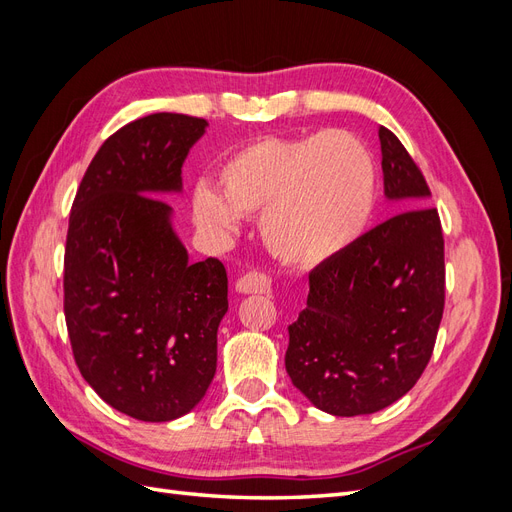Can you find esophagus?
<instances>
[{"mask_svg": "<svg viewBox=\"0 0 512 512\" xmlns=\"http://www.w3.org/2000/svg\"><path fill=\"white\" fill-rule=\"evenodd\" d=\"M237 290L243 294H269L273 290L271 277L265 273H245L243 277H239L237 282Z\"/></svg>", "mask_w": 512, "mask_h": 512, "instance_id": "obj_1", "label": "esophagus"}]
</instances>
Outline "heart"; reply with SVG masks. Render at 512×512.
Returning <instances> with one entry per match:
<instances>
[{"mask_svg": "<svg viewBox=\"0 0 512 512\" xmlns=\"http://www.w3.org/2000/svg\"><path fill=\"white\" fill-rule=\"evenodd\" d=\"M220 192L198 185L194 218L218 235L241 215L260 213L267 250L292 267H318L359 241L378 203V168L350 132L301 138L265 136L230 153L218 170Z\"/></svg>", "mask_w": 512, "mask_h": 512, "instance_id": "obj_1", "label": "heart"}]
</instances>
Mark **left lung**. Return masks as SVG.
<instances>
[{"instance_id":"left-lung-1","label":"left lung","mask_w":512,"mask_h":512,"mask_svg":"<svg viewBox=\"0 0 512 512\" xmlns=\"http://www.w3.org/2000/svg\"><path fill=\"white\" fill-rule=\"evenodd\" d=\"M384 196L401 211L309 273L307 307L288 327L286 371L333 416L374 414L425 371L444 312V237L421 170L380 126Z\"/></svg>"}]
</instances>
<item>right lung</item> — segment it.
Returning a JSON list of instances; mask_svg holds the SVG:
<instances>
[{"label":"right lung","instance_id":"right-lung-1","mask_svg":"<svg viewBox=\"0 0 512 512\" xmlns=\"http://www.w3.org/2000/svg\"><path fill=\"white\" fill-rule=\"evenodd\" d=\"M209 123L153 113L108 136L76 192L64 256L74 361L108 406L164 423L205 397L218 367L228 277L190 262L173 209L181 166Z\"/></svg>","mask_w":512,"mask_h":512}]
</instances>
